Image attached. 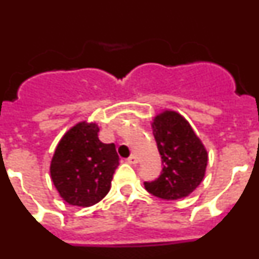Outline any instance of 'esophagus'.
<instances>
[{"instance_id": "1", "label": "esophagus", "mask_w": 259, "mask_h": 259, "mask_svg": "<svg viewBox=\"0 0 259 259\" xmlns=\"http://www.w3.org/2000/svg\"><path fill=\"white\" fill-rule=\"evenodd\" d=\"M125 161H127V163H130V164H135V163H137V157L136 155L132 154V155H130V157H128Z\"/></svg>"}]
</instances>
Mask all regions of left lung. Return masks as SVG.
Returning a JSON list of instances; mask_svg holds the SVG:
<instances>
[{
	"label": "left lung",
	"instance_id": "obj_1",
	"mask_svg": "<svg viewBox=\"0 0 259 259\" xmlns=\"http://www.w3.org/2000/svg\"><path fill=\"white\" fill-rule=\"evenodd\" d=\"M153 135L162 158V172L145 189L162 200H179L192 193L202 182L207 152L193 128L176 111L166 110L152 123Z\"/></svg>",
	"mask_w": 259,
	"mask_h": 259
}]
</instances>
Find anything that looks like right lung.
I'll return each mask as SVG.
<instances>
[{
  "label": "right lung",
  "mask_w": 259,
  "mask_h": 259,
  "mask_svg": "<svg viewBox=\"0 0 259 259\" xmlns=\"http://www.w3.org/2000/svg\"><path fill=\"white\" fill-rule=\"evenodd\" d=\"M96 123H77L63 135L52 158L53 183L59 196L74 206L100 202L119 166L115 145L101 143Z\"/></svg>",
  "instance_id": "add662e5"
}]
</instances>
